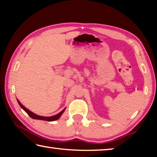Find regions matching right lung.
I'll use <instances>...</instances> for the list:
<instances>
[{"label": "right lung", "instance_id": "obj_1", "mask_svg": "<svg viewBox=\"0 0 157 157\" xmlns=\"http://www.w3.org/2000/svg\"><path fill=\"white\" fill-rule=\"evenodd\" d=\"M17 102L18 103V105H20V107L24 110L26 113L28 114V116L30 117V118H33V119H36V120H42V121H57L59 119L61 116L62 115V113L64 112V111L66 109V108L63 109L59 112V113H57V115L52 116H49V117H45V116H39L37 114H35L33 112H32L31 111L28 109L27 108H25L24 106H23L21 103L20 102V101L17 99Z\"/></svg>", "mask_w": 157, "mask_h": 157}]
</instances>
